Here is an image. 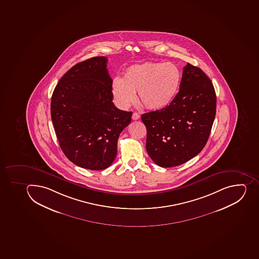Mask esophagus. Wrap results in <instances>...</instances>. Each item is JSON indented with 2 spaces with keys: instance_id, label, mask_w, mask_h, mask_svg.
Returning a JSON list of instances; mask_svg holds the SVG:
<instances>
[{
  "instance_id": "esophagus-1",
  "label": "esophagus",
  "mask_w": 259,
  "mask_h": 259,
  "mask_svg": "<svg viewBox=\"0 0 259 259\" xmlns=\"http://www.w3.org/2000/svg\"><path fill=\"white\" fill-rule=\"evenodd\" d=\"M140 115L139 113L135 112L133 113V115H132V119H134V120H137V119H140Z\"/></svg>"
}]
</instances>
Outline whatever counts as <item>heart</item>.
Returning a JSON list of instances; mask_svg holds the SVG:
<instances>
[{
	"label": "heart",
	"mask_w": 259,
	"mask_h": 259,
	"mask_svg": "<svg viewBox=\"0 0 259 259\" xmlns=\"http://www.w3.org/2000/svg\"><path fill=\"white\" fill-rule=\"evenodd\" d=\"M179 68L171 63H144L131 66L123 79L113 80L112 93L116 103L128 107L135 100V93L143 106L160 110L171 103L181 82Z\"/></svg>",
	"instance_id": "b5f03b06"
}]
</instances>
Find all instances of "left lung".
Listing matches in <instances>:
<instances>
[{"mask_svg": "<svg viewBox=\"0 0 259 259\" xmlns=\"http://www.w3.org/2000/svg\"><path fill=\"white\" fill-rule=\"evenodd\" d=\"M179 89L168 106L141 115L147 153L162 167L196 157L205 146L215 117V91L202 70L187 63Z\"/></svg>", "mask_w": 259, "mask_h": 259, "instance_id": "1", "label": "left lung"}]
</instances>
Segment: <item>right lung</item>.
Wrapping results in <instances>:
<instances>
[{"label":"right lung","mask_w":259,"mask_h":259,"mask_svg":"<svg viewBox=\"0 0 259 259\" xmlns=\"http://www.w3.org/2000/svg\"><path fill=\"white\" fill-rule=\"evenodd\" d=\"M107 61L94 57L77 63L59 80L51 100L61 149L75 165L90 170H103L114 162L119 135L132 116L113 103Z\"/></svg>","instance_id":"right-lung-1"}]
</instances>
